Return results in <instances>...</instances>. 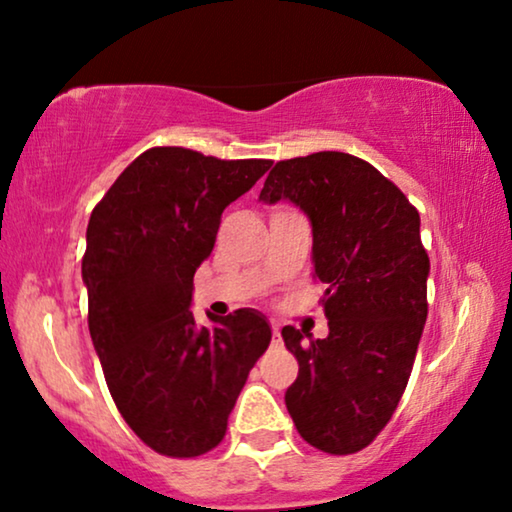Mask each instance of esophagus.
<instances>
[{"instance_id": "esophagus-1", "label": "esophagus", "mask_w": 512, "mask_h": 512, "mask_svg": "<svg viewBox=\"0 0 512 512\" xmlns=\"http://www.w3.org/2000/svg\"><path fill=\"white\" fill-rule=\"evenodd\" d=\"M272 345H275V347L282 345V333H279L277 326H272Z\"/></svg>"}]
</instances>
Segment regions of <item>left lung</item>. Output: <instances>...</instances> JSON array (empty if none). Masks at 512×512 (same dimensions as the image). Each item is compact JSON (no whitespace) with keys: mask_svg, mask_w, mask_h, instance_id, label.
Returning <instances> with one entry per match:
<instances>
[{"mask_svg":"<svg viewBox=\"0 0 512 512\" xmlns=\"http://www.w3.org/2000/svg\"><path fill=\"white\" fill-rule=\"evenodd\" d=\"M258 200H286L310 219L314 275L326 284V338L282 328L298 359L286 410L317 450L359 452L394 415L429 312L417 209L373 165L340 151L282 160Z\"/></svg>","mask_w":512,"mask_h":512,"instance_id":"8db88e82","label":"left lung"}]
</instances>
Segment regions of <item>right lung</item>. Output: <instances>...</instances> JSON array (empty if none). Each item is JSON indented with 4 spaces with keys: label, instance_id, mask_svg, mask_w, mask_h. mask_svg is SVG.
<instances>
[{
    "label": "right lung",
    "instance_id": "obj_1",
    "mask_svg": "<svg viewBox=\"0 0 512 512\" xmlns=\"http://www.w3.org/2000/svg\"><path fill=\"white\" fill-rule=\"evenodd\" d=\"M270 160H219L181 146L139 156L93 209L81 263L88 328L118 412L151 450L198 457L226 436L237 396L270 345L251 307L198 326L193 275L221 214Z\"/></svg>",
    "mask_w": 512,
    "mask_h": 512
}]
</instances>
